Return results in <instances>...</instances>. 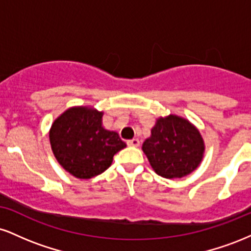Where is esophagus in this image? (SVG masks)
Wrapping results in <instances>:
<instances>
[{
  "instance_id": "obj_1",
  "label": "esophagus",
  "mask_w": 251,
  "mask_h": 251,
  "mask_svg": "<svg viewBox=\"0 0 251 251\" xmlns=\"http://www.w3.org/2000/svg\"><path fill=\"white\" fill-rule=\"evenodd\" d=\"M127 145L138 148V146L140 145V142H139V139H131V140H127Z\"/></svg>"
}]
</instances>
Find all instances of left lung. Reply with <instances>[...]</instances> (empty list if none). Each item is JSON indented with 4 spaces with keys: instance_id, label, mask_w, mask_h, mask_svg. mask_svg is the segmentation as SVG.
<instances>
[{
    "instance_id": "1",
    "label": "left lung",
    "mask_w": 251,
    "mask_h": 251,
    "mask_svg": "<svg viewBox=\"0 0 251 251\" xmlns=\"http://www.w3.org/2000/svg\"><path fill=\"white\" fill-rule=\"evenodd\" d=\"M143 151L152 169L164 178L188 176L198 168L204 155V140L196 126L184 118L170 114L158 118Z\"/></svg>"
}]
</instances>
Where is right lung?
<instances>
[{"mask_svg":"<svg viewBox=\"0 0 251 251\" xmlns=\"http://www.w3.org/2000/svg\"><path fill=\"white\" fill-rule=\"evenodd\" d=\"M102 112L76 106L51 124V151L60 165L74 177L89 179L111 166L113 155L126 148L119 134L102 126Z\"/></svg>","mask_w":251,"mask_h":251,"instance_id":"1","label":"right lung"}]
</instances>
